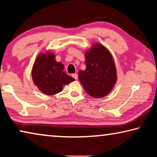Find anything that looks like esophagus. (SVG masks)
Returning a JSON list of instances; mask_svg holds the SVG:
<instances>
[{
    "label": "esophagus",
    "mask_w": 157,
    "mask_h": 157,
    "mask_svg": "<svg viewBox=\"0 0 157 157\" xmlns=\"http://www.w3.org/2000/svg\"><path fill=\"white\" fill-rule=\"evenodd\" d=\"M72 77L74 78H75L76 80H77V79H78V74H72Z\"/></svg>",
    "instance_id": "esophagus-1"
}]
</instances>
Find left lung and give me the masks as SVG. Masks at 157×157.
<instances>
[{"label": "left lung", "instance_id": "obj_1", "mask_svg": "<svg viewBox=\"0 0 157 157\" xmlns=\"http://www.w3.org/2000/svg\"><path fill=\"white\" fill-rule=\"evenodd\" d=\"M86 68L78 71V78L90 96H106L117 81V70L110 51L99 43L93 44L85 53Z\"/></svg>", "mask_w": 157, "mask_h": 157}]
</instances>
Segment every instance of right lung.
<instances>
[{"mask_svg":"<svg viewBox=\"0 0 157 157\" xmlns=\"http://www.w3.org/2000/svg\"><path fill=\"white\" fill-rule=\"evenodd\" d=\"M64 65L56 62V55L51 50L37 56L32 68L33 83L47 95H53L61 92L64 85L75 81L63 71Z\"/></svg>","mask_w":157,"mask_h":157,"instance_id":"add662e5","label":"right lung"}]
</instances>
